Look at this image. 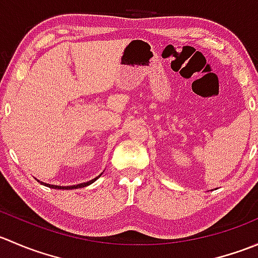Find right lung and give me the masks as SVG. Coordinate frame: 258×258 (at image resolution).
<instances>
[{
	"label": "right lung",
	"instance_id": "1",
	"mask_svg": "<svg viewBox=\"0 0 258 258\" xmlns=\"http://www.w3.org/2000/svg\"><path fill=\"white\" fill-rule=\"evenodd\" d=\"M101 175H102V173H101ZM100 176H97V177H95V178L91 179V181H88V182H83V183L74 184V186H56V184L45 183V182H41V184H43V186H47V187H49V188H56V189H75V188H81V187H86V186H88V184L93 183V182H95L96 179L100 177ZM37 181H38V179H37ZM38 182H40V181H38Z\"/></svg>",
	"mask_w": 258,
	"mask_h": 258
}]
</instances>
